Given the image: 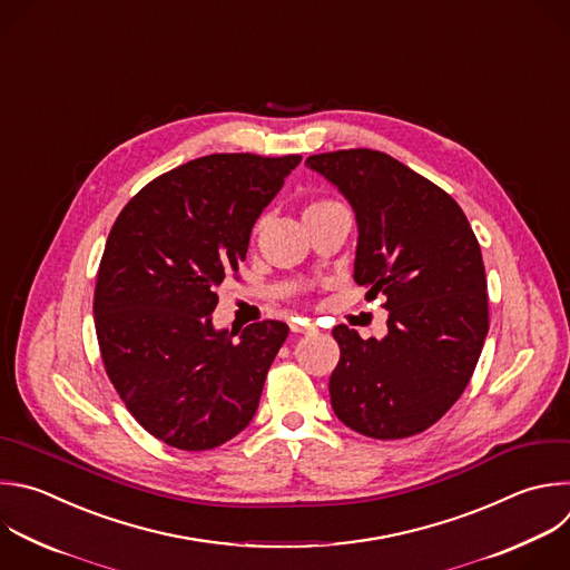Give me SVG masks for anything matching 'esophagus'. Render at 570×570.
<instances>
[{"label": "esophagus", "mask_w": 570, "mask_h": 570, "mask_svg": "<svg viewBox=\"0 0 570 570\" xmlns=\"http://www.w3.org/2000/svg\"><path fill=\"white\" fill-rule=\"evenodd\" d=\"M291 331H293V333H315L317 328H315V324H311L308 320H299V317H297V320L291 322Z\"/></svg>", "instance_id": "1"}]
</instances>
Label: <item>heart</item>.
<instances>
[{
  "instance_id": "1",
  "label": "heart",
  "mask_w": 570,
  "mask_h": 570,
  "mask_svg": "<svg viewBox=\"0 0 570 570\" xmlns=\"http://www.w3.org/2000/svg\"><path fill=\"white\" fill-rule=\"evenodd\" d=\"M326 204H333V202H315V204H311L306 210H311V208H320V206H326Z\"/></svg>"
}]
</instances>
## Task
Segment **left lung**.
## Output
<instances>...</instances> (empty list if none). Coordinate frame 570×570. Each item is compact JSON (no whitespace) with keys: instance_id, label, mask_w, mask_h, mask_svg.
Here are the masks:
<instances>
[{"instance_id":"8db88e82","label":"left lung","mask_w":570,"mask_h":570,"mask_svg":"<svg viewBox=\"0 0 570 570\" xmlns=\"http://www.w3.org/2000/svg\"><path fill=\"white\" fill-rule=\"evenodd\" d=\"M357 222L353 279L383 293L387 335L362 340L340 324L328 394L357 434L407 439L432 428L465 392L488 335L479 242L459 204L401 160L375 149L313 154Z\"/></svg>"}]
</instances>
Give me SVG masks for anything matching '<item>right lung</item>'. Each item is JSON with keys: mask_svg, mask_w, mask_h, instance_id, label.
<instances>
[{"mask_svg": "<svg viewBox=\"0 0 570 570\" xmlns=\"http://www.w3.org/2000/svg\"><path fill=\"white\" fill-rule=\"evenodd\" d=\"M302 156L210 154L147 183L118 215L94 315L105 371L158 441L204 452L253 421L288 326L217 331L213 311L239 271L262 210Z\"/></svg>", "mask_w": 570, "mask_h": 570, "instance_id": "add662e5", "label": "right lung"}]
</instances>
